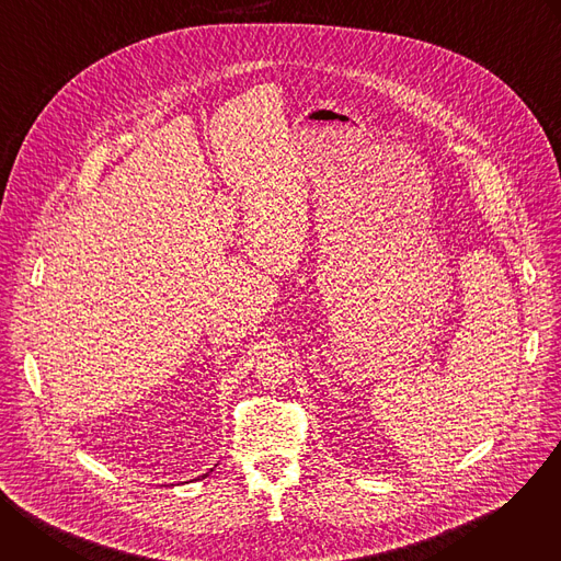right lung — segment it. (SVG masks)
<instances>
[{
	"instance_id": "right-lung-1",
	"label": "right lung",
	"mask_w": 561,
	"mask_h": 561,
	"mask_svg": "<svg viewBox=\"0 0 561 561\" xmlns=\"http://www.w3.org/2000/svg\"><path fill=\"white\" fill-rule=\"evenodd\" d=\"M206 474H208V472H206ZM206 474H202V477H206Z\"/></svg>"
}]
</instances>
